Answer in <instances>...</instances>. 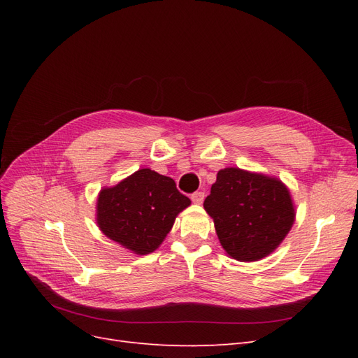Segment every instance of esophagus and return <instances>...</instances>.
Here are the masks:
<instances>
[{
    "instance_id": "1",
    "label": "esophagus",
    "mask_w": 358,
    "mask_h": 358,
    "mask_svg": "<svg viewBox=\"0 0 358 358\" xmlns=\"http://www.w3.org/2000/svg\"><path fill=\"white\" fill-rule=\"evenodd\" d=\"M191 200H192V203H196V204H201V203H203V200H204V192H201V191L194 192L192 196H191Z\"/></svg>"
}]
</instances>
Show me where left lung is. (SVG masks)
I'll return each instance as SVG.
<instances>
[{"label": "left lung", "mask_w": 358, "mask_h": 358, "mask_svg": "<svg viewBox=\"0 0 358 358\" xmlns=\"http://www.w3.org/2000/svg\"><path fill=\"white\" fill-rule=\"evenodd\" d=\"M203 206L225 252L239 262H257L273 252L296 218L282 182L237 167L218 171Z\"/></svg>", "instance_id": "1"}]
</instances>
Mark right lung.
I'll use <instances>...</instances> for the list:
<instances>
[{"label": "right lung", "instance_id": "obj_1", "mask_svg": "<svg viewBox=\"0 0 358 358\" xmlns=\"http://www.w3.org/2000/svg\"><path fill=\"white\" fill-rule=\"evenodd\" d=\"M191 200L171 178L140 169L96 200V224L109 239L137 255H146L166 239L179 212Z\"/></svg>", "mask_w": 358, "mask_h": 358}]
</instances>
